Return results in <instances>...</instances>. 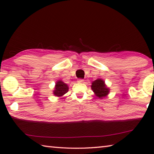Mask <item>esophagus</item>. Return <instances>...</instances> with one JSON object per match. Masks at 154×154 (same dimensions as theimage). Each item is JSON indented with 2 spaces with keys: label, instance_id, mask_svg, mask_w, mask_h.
Instances as JSON below:
<instances>
[{
  "label": "esophagus",
  "instance_id": "obj_1",
  "mask_svg": "<svg viewBox=\"0 0 154 154\" xmlns=\"http://www.w3.org/2000/svg\"><path fill=\"white\" fill-rule=\"evenodd\" d=\"M77 82H79V83H82V82H83V79H78Z\"/></svg>",
  "mask_w": 154,
  "mask_h": 154
}]
</instances>
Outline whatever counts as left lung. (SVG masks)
Listing matches in <instances>:
<instances>
[{
	"instance_id": "1",
	"label": "left lung",
	"mask_w": 154,
	"mask_h": 154,
	"mask_svg": "<svg viewBox=\"0 0 154 154\" xmlns=\"http://www.w3.org/2000/svg\"><path fill=\"white\" fill-rule=\"evenodd\" d=\"M92 89L95 93L97 97L102 98L108 94L109 92V88H106L105 85V82L102 79H97L92 82Z\"/></svg>"
}]
</instances>
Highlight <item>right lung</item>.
<instances>
[{
  "label": "right lung",
  "instance_id": "1",
  "mask_svg": "<svg viewBox=\"0 0 154 154\" xmlns=\"http://www.w3.org/2000/svg\"><path fill=\"white\" fill-rule=\"evenodd\" d=\"M69 90V87L66 83L62 82V81H58L56 83L55 90L54 91V94L57 96H62L65 94Z\"/></svg>",
  "mask_w": 154,
  "mask_h": 154
}]
</instances>
